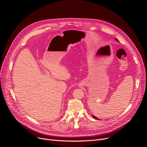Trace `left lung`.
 <instances>
[{
	"instance_id": "obj_1",
	"label": "left lung",
	"mask_w": 147,
	"mask_h": 147,
	"mask_svg": "<svg viewBox=\"0 0 147 147\" xmlns=\"http://www.w3.org/2000/svg\"><path fill=\"white\" fill-rule=\"evenodd\" d=\"M115 39H116L117 40H117V38H115ZM92 117H93V118H94V119H99V118H97V117H94V116H93V115H92Z\"/></svg>"
}]
</instances>
